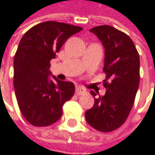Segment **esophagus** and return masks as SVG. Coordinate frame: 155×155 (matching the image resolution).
Returning a JSON list of instances; mask_svg holds the SVG:
<instances>
[{
	"instance_id": "obj_1",
	"label": "esophagus",
	"mask_w": 155,
	"mask_h": 155,
	"mask_svg": "<svg viewBox=\"0 0 155 155\" xmlns=\"http://www.w3.org/2000/svg\"><path fill=\"white\" fill-rule=\"evenodd\" d=\"M85 92L86 91L82 87H76V90H75V93H76L77 95H82V94H85Z\"/></svg>"
}]
</instances>
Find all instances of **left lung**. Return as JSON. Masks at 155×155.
Instances as JSON below:
<instances>
[{"instance_id":"1","label":"left lung","mask_w":155,"mask_h":155,"mask_svg":"<svg viewBox=\"0 0 155 155\" xmlns=\"http://www.w3.org/2000/svg\"><path fill=\"white\" fill-rule=\"evenodd\" d=\"M104 48V85L106 93L94 98V106L85 113L87 123L100 132H112L127 119L134 103L140 81V58L132 39L109 25L90 30ZM95 97L96 94L91 91Z\"/></svg>"}]
</instances>
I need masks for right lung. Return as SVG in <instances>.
Listing matches in <instances>:
<instances>
[{
	"label": "right lung",
	"instance_id": "right-lung-1",
	"mask_svg": "<svg viewBox=\"0 0 155 155\" xmlns=\"http://www.w3.org/2000/svg\"><path fill=\"white\" fill-rule=\"evenodd\" d=\"M83 28L58 21H44L21 39L13 61V83L19 108L34 126H48L62 114V105L74 94L71 82L50 76V61L63 43Z\"/></svg>",
	"mask_w": 155,
	"mask_h": 155
}]
</instances>
